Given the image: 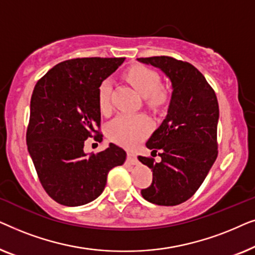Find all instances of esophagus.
I'll list each match as a JSON object with an SVG mask.
<instances>
[{"label": "esophagus", "instance_id": "obj_1", "mask_svg": "<svg viewBox=\"0 0 255 255\" xmlns=\"http://www.w3.org/2000/svg\"><path fill=\"white\" fill-rule=\"evenodd\" d=\"M128 161L131 163H135L137 162V156H135V154H133L132 152H128Z\"/></svg>", "mask_w": 255, "mask_h": 255}]
</instances>
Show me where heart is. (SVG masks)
Listing matches in <instances>:
<instances>
[{"label": "heart", "mask_w": 255, "mask_h": 255, "mask_svg": "<svg viewBox=\"0 0 255 255\" xmlns=\"http://www.w3.org/2000/svg\"><path fill=\"white\" fill-rule=\"evenodd\" d=\"M125 78L141 96L145 97L148 107L159 109L168 102V89L160 85V75L153 69L145 66H134L128 69ZM97 103L103 114H109L113 109L110 80H104L100 83L97 89ZM151 130V120L142 114L120 115L107 125V134L110 140L128 148L134 147L144 140Z\"/></svg>", "instance_id": "heart-1"}]
</instances>
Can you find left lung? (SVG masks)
Here are the masks:
<instances>
[{
    "label": "left lung",
    "mask_w": 255,
    "mask_h": 255,
    "mask_svg": "<svg viewBox=\"0 0 255 255\" xmlns=\"http://www.w3.org/2000/svg\"><path fill=\"white\" fill-rule=\"evenodd\" d=\"M161 69L172 81L168 114L146 142L161 161L149 156L138 160L152 169V184L141 190L146 201L173 207L196 193L218 155V101L203 74L187 61L175 58H138Z\"/></svg>",
    "instance_id": "8db88e82"
}]
</instances>
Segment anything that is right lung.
Instances as JSON below:
<instances>
[{
    "mask_svg": "<svg viewBox=\"0 0 255 255\" xmlns=\"http://www.w3.org/2000/svg\"><path fill=\"white\" fill-rule=\"evenodd\" d=\"M125 58H75L51 68L34 86L26 144L38 179L48 196L79 207L100 196L114 167L127 153L117 145L99 153L83 152L85 140H102L100 83Z\"/></svg>",
    "mask_w": 255,
    "mask_h": 255,
    "instance_id": "add662e5",
    "label": "right lung"
}]
</instances>
